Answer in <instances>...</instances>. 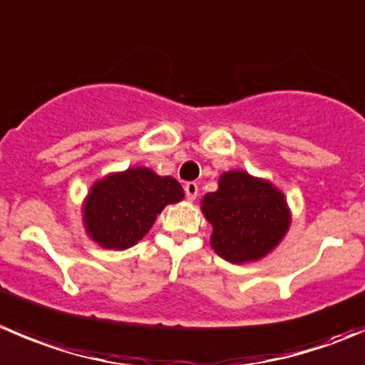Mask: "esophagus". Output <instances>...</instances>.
<instances>
[{"instance_id":"obj_1","label":"esophagus","mask_w":365,"mask_h":365,"mask_svg":"<svg viewBox=\"0 0 365 365\" xmlns=\"http://www.w3.org/2000/svg\"><path fill=\"white\" fill-rule=\"evenodd\" d=\"M183 190H185V196L189 201H194L197 197V183L196 182H187L185 185H183Z\"/></svg>"}]
</instances>
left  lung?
Returning <instances> with one entry per match:
<instances>
[{"label": "left lung", "mask_w": 365, "mask_h": 365, "mask_svg": "<svg viewBox=\"0 0 365 365\" xmlns=\"http://www.w3.org/2000/svg\"><path fill=\"white\" fill-rule=\"evenodd\" d=\"M201 212L212 225L210 246L232 264L264 258L291 226L284 192L244 171L222 173L219 189L201 200Z\"/></svg>", "instance_id": "left-lung-1"}]
</instances>
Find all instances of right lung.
Returning <instances> with one entry per match:
<instances>
[{
    "label": "right lung",
    "mask_w": 365,
    "mask_h": 365,
    "mask_svg": "<svg viewBox=\"0 0 365 365\" xmlns=\"http://www.w3.org/2000/svg\"><path fill=\"white\" fill-rule=\"evenodd\" d=\"M183 200V189L171 176L148 168H130L98 180L83 201L88 237L107 250L135 246L169 203Z\"/></svg>",
    "instance_id": "add662e5"
}]
</instances>
